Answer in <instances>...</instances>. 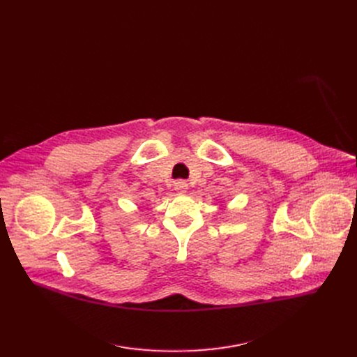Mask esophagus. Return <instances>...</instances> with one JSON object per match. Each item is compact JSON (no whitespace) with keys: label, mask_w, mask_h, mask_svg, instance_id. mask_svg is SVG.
Wrapping results in <instances>:
<instances>
[{"label":"esophagus","mask_w":357,"mask_h":357,"mask_svg":"<svg viewBox=\"0 0 357 357\" xmlns=\"http://www.w3.org/2000/svg\"><path fill=\"white\" fill-rule=\"evenodd\" d=\"M174 186H175V190L179 191V192H185L186 190H188V183H186V181H183V179L175 181Z\"/></svg>","instance_id":"obj_1"}]
</instances>
